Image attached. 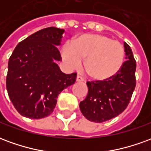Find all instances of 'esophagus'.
Wrapping results in <instances>:
<instances>
[{
    "mask_svg": "<svg viewBox=\"0 0 151 151\" xmlns=\"http://www.w3.org/2000/svg\"><path fill=\"white\" fill-rule=\"evenodd\" d=\"M76 81H77V82H83V81H84V79L82 78L81 76L78 75L77 76V78H76Z\"/></svg>",
    "mask_w": 151,
    "mask_h": 151,
    "instance_id": "esophagus-1",
    "label": "esophagus"
}]
</instances>
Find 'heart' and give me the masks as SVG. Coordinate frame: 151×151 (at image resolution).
Instances as JSON below:
<instances>
[{
    "label": "heart",
    "instance_id": "obj_1",
    "mask_svg": "<svg viewBox=\"0 0 151 151\" xmlns=\"http://www.w3.org/2000/svg\"><path fill=\"white\" fill-rule=\"evenodd\" d=\"M124 46L104 35H83L66 43L62 48V57L71 69H78L82 60L86 58L84 67L92 78L104 81L120 72L124 61Z\"/></svg>",
    "mask_w": 151,
    "mask_h": 151
}]
</instances>
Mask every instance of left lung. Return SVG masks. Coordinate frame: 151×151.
<instances>
[{"label": "left lung", "instance_id": "8db88e82", "mask_svg": "<svg viewBox=\"0 0 151 151\" xmlns=\"http://www.w3.org/2000/svg\"><path fill=\"white\" fill-rule=\"evenodd\" d=\"M125 59L120 72L104 81L87 82L88 94L80 102L82 115L90 121L102 123L122 113L136 86V60L132 49L124 43Z\"/></svg>", "mask_w": 151, "mask_h": 151}]
</instances>
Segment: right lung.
<instances>
[{
	"mask_svg": "<svg viewBox=\"0 0 151 151\" xmlns=\"http://www.w3.org/2000/svg\"><path fill=\"white\" fill-rule=\"evenodd\" d=\"M64 29L44 28L18 43L9 57L6 88L16 110L22 116L41 119L52 113L56 99L73 85L77 73L65 74L56 61L61 56Z\"/></svg>",
	"mask_w": 151,
	"mask_h": 151,
	"instance_id": "obj_1",
	"label": "right lung"
}]
</instances>
